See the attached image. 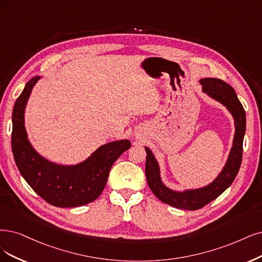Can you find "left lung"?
I'll use <instances>...</instances> for the list:
<instances>
[{"label":"left lung","instance_id":"8db88e82","mask_svg":"<svg viewBox=\"0 0 262 262\" xmlns=\"http://www.w3.org/2000/svg\"><path fill=\"white\" fill-rule=\"evenodd\" d=\"M200 83L203 86V92L227 106V109L233 115L235 122L233 147L230 151L226 166L219 176L204 188L187 190L185 192L172 191L163 185L158 161L154 158L152 151L146 147V177L149 188L154 195L165 204L188 210H196L204 207L208 203L217 199L234 181L241 167L242 156H243V139L246 130L245 110L239 102L233 87L222 80L212 79V77L202 79Z\"/></svg>","mask_w":262,"mask_h":262}]
</instances>
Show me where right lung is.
<instances>
[{"label": "right lung", "instance_id": "1", "mask_svg": "<svg viewBox=\"0 0 262 262\" xmlns=\"http://www.w3.org/2000/svg\"><path fill=\"white\" fill-rule=\"evenodd\" d=\"M38 80L40 76H35L26 84L14 105L12 150L16 165L28 185L51 205L77 207L89 204L101 194L113 163L130 148V141L103 144L77 165H58L45 160L29 142L24 119L27 100Z\"/></svg>", "mask_w": 262, "mask_h": 262}]
</instances>
